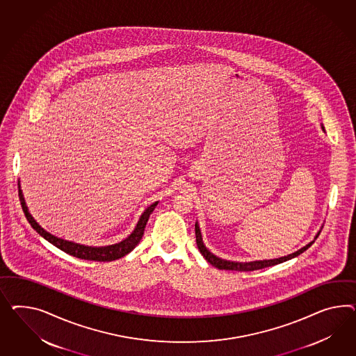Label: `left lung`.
<instances>
[{
  "instance_id": "obj_1",
  "label": "left lung",
  "mask_w": 356,
  "mask_h": 356,
  "mask_svg": "<svg viewBox=\"0 0 356 356\" xmlns=\"http://www.w3.org/2000/svg\"><path fill=\"white\" fill-rule=\"evenodd\" d=\"M323 131H325L324 127H323ZM317 237H318V233H317L315 240H316ZM195 240H197V246H198V249L201 251L203 258L207 260L210 264H212L213 267H216V268L219 269H227V270H238V272L257 270V269L266 268V267H270V266H276V264H280V263H282V261L293 259V258L300 255L303 251L307 250L308 248L315 242V241H312V242L307 243L306 246H303L302 249H299L298 251H296V252H293V254H289L286 257H281L279 259L255 260V261H245V263H243V261H231V260L221 259L219 257L213 255L211 251L209 250V249L204 246V243H203L202 234H201V229H200L198 222H195Z\"/></svg>"
}]
</instances>
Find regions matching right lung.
<instances>
[{
    "label": "right lung",
    "mask_w": 356,
    "mask_h": 356,
    "mask_svg": "<svg viewBox=\"0 0 356 356\" xmlns=\"http://www.w3.org/2000/svg\"><path fill=\"white\" fill-rule=\"evenodd\" d=\"M18 188H19L18 192H19L20 204H22L23 212H24L27 220L31 224V227L38 232L41 237H44L51 245H54L58 249L65 251L66 254H70V255H72L75 258L84 260H95V261H111V260L119 259V258H123L128 252L134 250L136 246L138 245L140 240L143 238V236H144L145 227H146V222L149 220L150 213L154 211L155 206L158 204V202H154L153 204H150L143 212V215L140 216V220H138L137 225H136L135 231L132 232L125 240L119 242V243L108 245V246L93 248V246H86V245H80V243H75V242H71V241L58 238L56 236H53L49 232L45 231L44 228H41L39 224H38V221L35 220L32 218V215L29 213V207H27L26 201H24V197H23V192L20 189V185Z\"/></svg>",
    "instance_id": "obj_1"
}]
</instances>
